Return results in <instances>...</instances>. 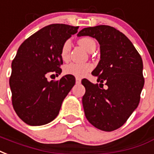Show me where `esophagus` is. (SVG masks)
<instances>
[{"instance_id": "esophagus-1", "label": "esophagus", "mask_w": 154, "mask_h": 154, "mask_svg": "<svg viewBox=\"0 0 154 154\" xmlns=\"http://www.w3.org/2000/svg\"><path fill=\"white\" fill-rule=\"evenodd\" d=\"M81 80H82V79H81L80 77H76V82L77 83H80Z\"/></svg>"}]
</instances>
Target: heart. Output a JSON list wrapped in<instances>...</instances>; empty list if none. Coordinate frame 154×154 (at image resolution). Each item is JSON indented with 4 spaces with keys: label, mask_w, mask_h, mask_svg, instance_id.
<instances>
[{
    "label": "heart",
    "mask_w": 154,
    "mask_h": 154,
    "mask_svg": "<svg viewBox=\"0 0 154 154\" xmlns=\"http://www.w3.org/2000/svg\"><path fill=\"white\" fill-rule=\"evenodd\" d=\"M79 45L86 49L88 52H93L96 47V44L94 39L91 37L85 36L78 40ZM71 50V42L70 40H66L63 43L60 49V57L63 60H67L69 57V53ZM93 68V66L91 63H70L64 66V72L68 75H72L77 77H82L86 76L89 72H91Z\"/></svg>",
    "instance_id": "1"
}]
</instances>
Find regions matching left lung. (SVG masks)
<instances>
[{
  "label": "left lung",
  "instance_id": "8db88e82",
  "mask_svg": "<svg viewBox=\"0 0 154 154\" xmlns=\"http://www.w3.org/2000/svg\"><path fill=\"white\" fill-rule=\"evenodd\" d=\"M77 36H92L100 45V60L92 72L100 86L82 80L86 88L82 97L86 118L101 131H115L140 103L144 84L141 56L122 32L108 25L83 28ZM103 83L108 86L106 90Z\"/></svg>",
  "mask_w": 154,
  "mask_h": 154
}]
</instances>
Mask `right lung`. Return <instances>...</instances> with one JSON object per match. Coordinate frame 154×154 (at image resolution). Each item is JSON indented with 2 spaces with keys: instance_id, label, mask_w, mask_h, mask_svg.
Masks as SVG:
<instances>
[{
  "instance_id": "add662e5",
  "label": "right lung",
  "mask_w": 154,
  "mask_h": 154,
  "mask_svg": "<svg viewBox=\"0 0 154 154\" xmlns=\"http://www.w3.org/2000/svg\"><path fill=\"white\" fill-rule=\"evenodd\" d=\"M77 30L78 27L62 23L48 25L19 46L11 64L10 86L14 109L28 125L42 126L54 120L63 100L75 85L72 75L51 82L47 77L61 73L60 49Z\"/></svg>"
}]
</instances>
